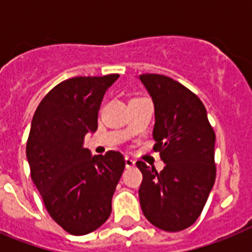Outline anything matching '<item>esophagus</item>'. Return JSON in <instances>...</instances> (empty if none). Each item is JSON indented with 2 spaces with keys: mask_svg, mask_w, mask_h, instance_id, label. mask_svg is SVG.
Here are the masks:
<instances>
[{
  "mask_svg": "<svg viewBox=\"0 0 252 252\" xmlns=\"http://www.w3.org/2000/svg\"><path fill=\"white\" fill-rule=\"evenodd\" d=\"M134 165H136V161H134L133 158L126 157V167L130 168V167H133Z\"/></svg>",
  "mask_w": 252,
  "mask_h": 252,
  "instance_id": "esophagus-1",
  "label": "esophagus"
}]
</instances>
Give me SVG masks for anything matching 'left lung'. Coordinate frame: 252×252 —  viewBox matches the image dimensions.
I'll return each instance as SVG.
<instances>
[{"label": "left lung", "mask_w": 252, "mask_h": 252, "mask_svg": "<svg viewBox=\"0 0 252 252\" xmlns=\"http://www.w3.org/2000/svg\"><path fill=\"white\" fill-rule=\"evenodd\" d=\"M154 103V150L165 167L138 161L142 172L138 189L142 213L165 231L187 229L199 219L216 179V134L203 102L170 77H138Z\"/></svg>", "instance_id": "1"}]
</instances>
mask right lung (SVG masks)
I'll return each mask as SVG.
<instances>
[{
    "label": "right lung",
    "instance_id": "obj_1",
    "mask_svg": "<svg viewBox=\"0 0 252 252\" xmlns=\"http://www.w3.org/2000/svg\"><path fill=\"white\" fill-rule=\"evenodd\" d=\"M119 74L74 77L55 86L37 106L26 156L47 211L65 231L85 235L111 215V201L126 161L110 150L91 156L84 148L98 129V111Z\"/></svg>",
    "mask_w": 252,
    "mask_h": 252
}]
</instances>
